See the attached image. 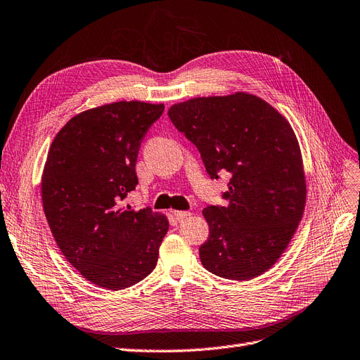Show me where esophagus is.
<instances>
[{
  "mask_svg": "<svg viewBox=\"0 0 360 360\" xmlns=\"http://www.w3.org/2000/svg\"><path fill=\"white\" fill-rule=\"evenodd\" d=\"M174 216L177 220H183V219H188L192 216L191 212H174Z\"/></svg>",
  "mask_w": 360,
  "mask_h": 360,
  "instance_id": "obj_1",
  "label": "esophagus"
}]
</instances>
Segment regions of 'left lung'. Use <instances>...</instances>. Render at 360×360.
<instances>
[{"instance_id": "8db88e82", "label": "left lung", "mask_w": 360, "mask_h": 360, "mask_svg": "<svg viewBox=\"0 0 360 360\" xmlns=\"http://www.w3.org/2000/svg\"><path fill=\"white\" fill-rule=\"evenodd\" d=\"M201 153L208 176L231 180L226 207L204 208V268L228 280L264 274L286 250L305 208L301 148L290 123L260 98L237 92L192 98L168 110Z\"/></svg>"}]
</instances>
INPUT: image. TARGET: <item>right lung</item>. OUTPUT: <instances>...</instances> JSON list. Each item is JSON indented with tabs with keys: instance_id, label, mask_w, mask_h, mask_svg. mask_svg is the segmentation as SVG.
Here are the masks:
<instances>
[{
	"instance_id": "obj_1",
	"label": "right lung",
	"mask_w": 360,
	"mask_h": 360,
	"mask_svg": "<svg viewBox=\"0 0 360 360\" xmlns=\"http://www.w3.org/2000/svg\"><path fill=\"white\" fill-rule=\"evenodd\" d=\"M164 104L119 101L70 119L49 148L43 208L62 255L96 286L120 290L155 269L168 219L123 200L139 183L141 140Z\"/></svg>"
}]
</instances>
